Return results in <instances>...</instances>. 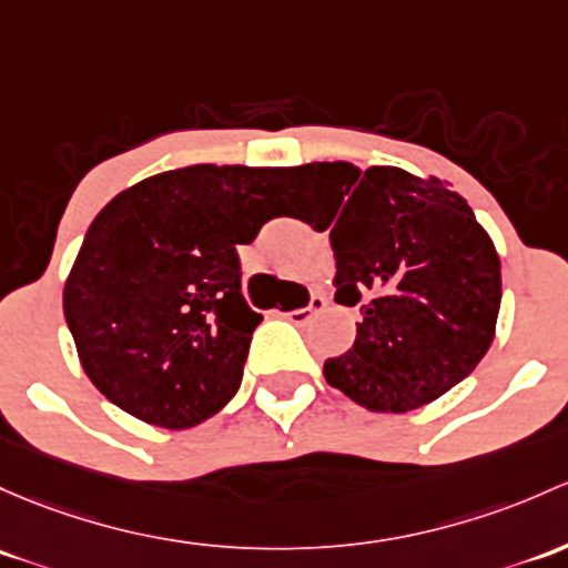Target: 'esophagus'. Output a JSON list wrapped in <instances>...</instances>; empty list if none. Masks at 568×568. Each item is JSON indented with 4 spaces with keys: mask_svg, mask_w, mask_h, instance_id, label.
Instances as JSON below:
<instances>
[{
    "mask_svg": "<svg viewBox=\"0 0 568 568\" xmlns=\"http://www.w3.org/2000/svg\"><path fill=\"white\" fill-rule=\"evenodd\" d=\"M324 307H326V300H324V296L313 294V296H310L307 307H302V310H291V313H283V318H288L291 324H296V326H304V324H310V321H313L315 315L324 313Z\"/></svg>",
    "mask_w": 568,
    "mask_h": 568,
    "instance_id": "obj_1",
    "label": "esophagus"
}]
</instances>
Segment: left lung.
I'll use <instances>...</instances> for the list:
<instances>
[{
	"label": "left lung",
	"mask_w": 568,
	"mask_h": 568,
	"mask_svg": "<svg viewBox=\"0 0 568 568\" xmlns=\"http://www.w3.org/2000/svg\"><path fill=\"white\" fill-rule=\"evenodd\" d=\"M337 187L334 300L362 302L354 348L324 364L329 386L375 414L433 403L487 354L500 310V258L474 209L438 176L394 165L310 163ZM346 201L343 202L342 199Z\"/></svg>",
	"instance_id": "left-lung-1"
}]
</instances>
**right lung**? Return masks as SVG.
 <instances>
[{
	"label": "right lung",
	"instance_id": "1",
	"mask_svg": "<svg viewBox=\"0 0 568 568\" xmlns=\"http://www.w3.org/2000/svg\"><path fill=\"white\" fill-rule=\"evenodd\" d=\"M300 169L187 165L100 209L64 283V321L83 373L146 425L187 429L242 384L261 324L242 296L250 244Z\"/></svg>",
	"mask_w": 568,
	"mask_h": 568
}]
</instances>
